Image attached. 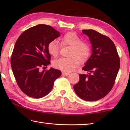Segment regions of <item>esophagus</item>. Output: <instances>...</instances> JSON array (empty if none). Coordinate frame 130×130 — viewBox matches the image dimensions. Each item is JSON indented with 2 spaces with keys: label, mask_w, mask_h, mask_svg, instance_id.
I'll list each match as a JSON object with an SVG mask.
<instances>
[{
  "label": "esophagus",
  "mask_w": 130,
  "mask_h": 130,
  "mask_svg": "<svg viewBox=\"0 0 130 130\" xmlns=\"http://www.w3.org/2000/svg\"><path fill=\"white\" fill-rule=\"evenodd\" d=\"M62 74L63 75H70V73H68V72H65V71H63V72H62Z\"/></svg>",
  "instance_id": "1"
}]
</instances>
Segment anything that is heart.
<instances>
[{
  "mask_svg": "<svg viewBox=\"0 0 130 130\" xmlns=\"http://www.w3.org/2000/svg\"><path fill=\"white\" fill-rule=\"evenodd\" d=\"M62 46H71L69 52V57H61L53 62L55 68L65 72H69L79 66L80 61H85L90 54V46L87 42L81 41L76 33L69 32L61 38ZM61 46L57 41L54 40L47 45V51L52 56L56 57L59 54Z\"/></svg>",
  "mask_w": 130,
  "mask_h": 130,
  "instance_id": "b5f03b06",
  "label": "heart"
}]
</instances>
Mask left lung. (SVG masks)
I'll return each mask as SVG.
<instances>
[{
  "mask_svg": "<svg viewBox=\"0 0 130 130\" xmlns=\"http://www.w3.org/2000/svg\"><path fill=\"white\" fill-rule=\"evenodd\" d=\"M88 35L93 53L82 68L88 74L79 75L74 89L80 98L87 101L99 100L112 89L120 67L116 47L110 38L93 29H83Z\"/></svg>",
  "mask_w": 130,
  "mask_h": 130,
  "instance_id": "obj_1",
  "label": "left lung"
}]
</instances>
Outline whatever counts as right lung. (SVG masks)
Here are the masks:
<instances>
[{
  "mask_svg": "<svg viewBox=\"0 0 130 130\" xmlns=\"http://www.w3.org/2000/svg\"><path fill=\"white\" fill-rule=\"evenodd\" d=\"M60 36L50 26L38 24L22 34L11 56L12 69L18 87L30 97L41 98L51 92L61 71L54 68L41 71L50 63L47 45Z\"/></svg>",
  "mask_w": 130,
  "mask_h": 130,
  "instance_id": "1",
  "label": "right lung"
}]
</instances>
